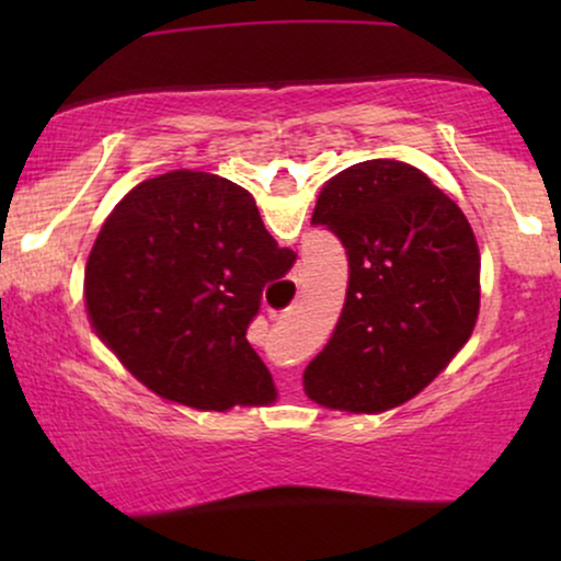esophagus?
<instances>
[{"label":"esophagus","instance_id":"obj_1","mask_svg":"<svg viewBox=\"0 0 561 561\" xmlns=\"http://www.w3.org/2000/svg\"><path fill=\"white\" fill-rule=\"evenodd\" d=\"M300 276H302V268L298 266L293 272V282H300ZM285 385H295V377L293 375H285Z\"/></svg>","mask_w":561,"mask_h":561}]
</instances>
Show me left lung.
I'll return each instance as SVG.
<instances>
[{
  "instance_id": "1",
  "label": "left lung",
  "mask_w": 561,
  "mask_h": 561,
  "mask_svg": "<svg viewBox=\"0 0 561 561\" xmlns=\"http://www.w3.org/2000/svg\"><path fill=\"white\" fill-rule=\"evenodd\" d=\"M311 224L351 266L330 343L302 371L311 401L396 409L461 351L480 311V250L459 205L414 165L366 160L324 184Z\"/></svg>"
}]
</instances>
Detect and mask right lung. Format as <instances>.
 <instances>
[{
	"mask_svg": "<svg viewBox=\"0 0 561 561\" xmlns=\"http://www.w3.org/2000/svg\"><path fill=\"white\" fill-rule=\"evenodd\" d=\"M293 250L229 179L169 171L134 186L102 224L83 293L94 332L158 396L199 411L276 398L248 343L266 282Z\"/></svg>",
	"mask_w": 561,
	"mask_h": 561,
	"instance_id": "add662e5",
	"label": "right lung"
}]
</instances>
